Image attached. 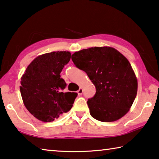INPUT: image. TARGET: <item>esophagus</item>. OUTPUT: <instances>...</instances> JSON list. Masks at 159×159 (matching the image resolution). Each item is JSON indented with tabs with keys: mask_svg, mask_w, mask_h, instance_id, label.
<instances>
[{
	"mask_svg": "<svg viewBox=\"0 0 159 159\" xmlns=\"http://www.w3.org/2000/svg\"><path fill=\"white\" fill-rule=\"evenodd\" d=\"M82 93H83V90H82V87H80V89H78V91H77V93H78V95H82Z\"/></svg>",
	"mask_w": 159,
	"mask_h": 159,
	"instance_id": "esophagus-1",
	"label": "esophagus"
}]
</instances>
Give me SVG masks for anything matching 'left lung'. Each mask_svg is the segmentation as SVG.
I'll return each mask as SVG.
<instances>
[{
  "mask_svg": "<svg viewBox=\"0 0 159 159\" xmlns=\"http://www.w3.org/2000/svg\"><path fill=\"white\" fill-rule=\"evenodd\" d=\"M72 60L97 90L87 101L90 115L101 122H113L125 115L137 92V80L128 60L108 46L75 52Z\"/></svg>",
  "mask_w": 159,
  "mask_h": 159,
  "instance_id": "obj_1",
  "label": "left lung"
}]
</instances>
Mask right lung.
<instances>
[{
    "label": "right lung",
    "mask_w": 159,
    "mask_h": 159,
    "mask_svg": "<svg viewBox=\"0 0 159 159\" xmlns=\"http://www.w3.org/2000/svg\"><path fill=\"white\" fill-rule=\"evenodd\" d=\"M70 58L69 51L39 56L21 77L20 89L23 103L29 112L41 121H53L72 107L77 93L62 92L66 83L60 75Z\"/></svg>",
    "instance_id": "right-lung-1"
}]
</instances>
